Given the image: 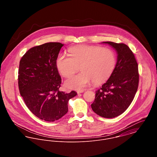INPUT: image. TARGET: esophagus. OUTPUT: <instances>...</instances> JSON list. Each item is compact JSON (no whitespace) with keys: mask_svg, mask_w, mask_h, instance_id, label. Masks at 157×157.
Here are the masks:
<instances>
[{"mask_svg":"<svg viewBox=\"0 0 157 157\" xmlns=\"http://www.w3.org/2000/svg\"><path fill=\"white\" fill-rule=\"evenodd\" d=\"M85 90H77V93L78 94V93H82V92H83Z\"/></svg>","mask_w":157,"mask_h":157,"instance_id":"1","label":"esophagus"}]
</instances>
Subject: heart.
<instances>
[{
    "label": "heart",
    "mask_w": 157,
    "mask_h": 157,
    "mask_svg": "<svg viewBox=\"0 0 157 157\" xmlns=\"http://www.w3.org/2000/svg\"><path fill=\"white\" fill-rule=\"evenodd\" d=\"M69 56L59 54L56 60L59 72L68 77L77 72L80 74L68 78L67 88L80 90L91 81L98 85L106 82L112 75L117 64L115 52L109 48L96 45H78L68 49Z\"/></svg>",
    "instance_id": "obj_1"
}]
</instances>
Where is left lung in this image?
<instances>
[{"label":"left lung","instance_id":"left-lung-1","mask_svg":"<svg viewBox=\"0 0 157 157\" xmlns=\"http://www.w3.org/2000/svg\"><path fill=\"white\" fill-rule=\"evenodd\" d=\"M103 43L116 49L117 62L108 81L95 91L91 108L100 117L111 118L123 113L131 104L138 87L139 73L134 54L128 45L112 42Z\"/></svg>","mask_w":157,"mask_h":157}]
</instances>
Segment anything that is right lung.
I'll list each match as a JSON object with an SVG mask.
<instances>
[{"label": "right lung", "instance_id": "obj_1", "mask_svg": "<svg viewBox=\"0 0 157 157\" xmlns=\"http://www.w3.org/2000/svg\"><path fill=\"white\" fill-rule=\"evenodd\" d=\"M63 46L59 42H49L34 46L20 60V94L29 111L47 121H54L65 115L69 99L77 95L74 90L67 94L59 90L62 79L56 60Z\"/></svg>", "mask_w": 157, "mask_h": 157}]
</instances>
